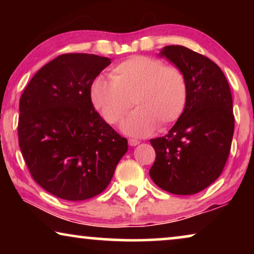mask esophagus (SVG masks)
Returning a JSON list of instances; mask_svg holds the SVG:
<instances>
[{
	"label": "esophagus",
	"instance_id": "esophagus-1",
	"mask_svg": "<svg viewBox=\"0 0 254 254\" xmlns=\"http://www.w3.org/2000/svg\"><path fill=\"white\" fill-rule=\"evenodd\" d=\"M128 144H129L130 147H136L137 144H140V141L134 140V138H129V140H128Z\"/></svg>",
	"mask_w": 254,
	"mask_h": 254
}]
</instances>
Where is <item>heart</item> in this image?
Wrapping results in <instances>:
<instances>
[{"mask_svg":"<svg viewBox=\"0 0 254 254\" xmlns=\"http://www.w3.org/2000/svg\"><path fill=\"white\" fill-rule=\"evenodd\" d=\"M187 96V79L179 68L143 55L123 61L112 69L111 79L100 76L91 85L93 105L109 124L123 119L133 103L137 106L121 124V130L134 137L178 121Z\"/></svg>","mask_w":254,"mask_h":254,"instance_id":"heart-1","label":"heart"}]
</instances>
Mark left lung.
Returning <instances> with one entry per match:
<instances>
[{
	"label": "left lung",
	"instance_id": "left-lung-1",
	"mask_svg": "<svg viewBox=\"0 0 254 254\" xmlns=\"http://www.w3.org/2000/svg\"><path fill=\"white\" fill-rule=\"evenodd\" d=\"M159 55L185 74L189 96L169 134L150 140L156 159L149 175L166 192L190 195L213 184L227 163L235 128L230 86L215 62L190 48L171 45Z\"/></svg>",
	"mask_w": 254,
	"mask_h": 254
}]
</instances>
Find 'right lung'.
Instances as JSON below:
<instances>
[{
	"label": "right lung",
	"instance_id": "right-lung-1",
	"mask_svg": "<svg viewBox=\"0 0 254 254\" xmlns=\"http://www.w3.org/2000/svg\"><path fill=\"white\" fill-rule=\"evenodd\" d=\"M111 59L62 54L45 64L19 99V148L31 176L53 195L81 201L109 186L128 143L91 102Z\"/></svg>",
	"mask_w": 254,
	"mask_h": 254
}]
</instances>
